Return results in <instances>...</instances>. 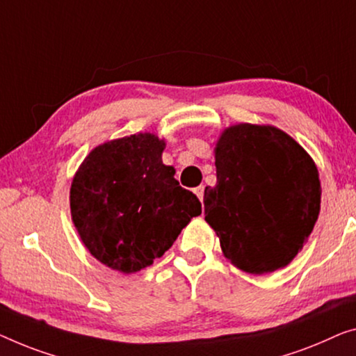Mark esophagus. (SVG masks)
<instances>
[{"instance_id": "1", "label": "esophagus", "mask_w": 356, "mask_h": 356, "mask_svg": "<svg viewBox=\"0 0 356 356\" xmlns=\"http://www.w3.org/2000/svg\"><path fill=\"white\" fill-rule=\"evenodd\" d=\"M195 195L198 196V200L201 201V203H203V198H204V185H200V187H196L195 190Z\"/></svg>"}]
</instances>
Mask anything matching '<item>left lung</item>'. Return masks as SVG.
<instances>
[{"mask_svg": "<svg viewBox=\"0 0 356 356\" xmlns=\"http://www.w3.org/2000/svg\"><path fill=\"white\" fill-rule=\"evenodd\" d=\"M214 158L217 184L204 188V220L224 257L251 275L286 267L320 214L314 158L284 131L251 123L225 127Z\"/></svg>", "mask_w": 356, "mask_h": 356, "instance_id": "1", "label": "left lung"}]
</instances>
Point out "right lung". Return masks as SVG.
<instances>
[{"label":"right lung","mask_w":356,"mask_h":356,"mask_svg":"<svg viewBox=\"0 0 356 356\" xmlns=\"http://www.w3.org/2000/svg\"><path fill=\"white\" fill-rule=\"evenodd\" d=\"M166 142L153 132L97 145L79 164L70 187L73 225L100 264L131 275L161 257L201 203L163 164Z\"/></svg>","instance_id":"obj_1"}]
</instances>
